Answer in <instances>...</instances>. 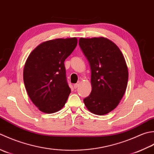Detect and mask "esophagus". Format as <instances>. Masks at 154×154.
<instances>
[{
    "mask_svg": "<svg viewBox=\"0 0 154 154\" xmlns=\"http://www.w3.org/2000/svg\"><path fill=\"white\" fill-rule=\"evenodd\" d=\"M80 86V82H78V83L74 84V88L75 89H76V88H78V86Z\"/></svg>",
    "mask_w": 154,
    "mask_h": 154,
    "instance_id": "34e87169",
    "label": "esophagus"
}]
</instances>
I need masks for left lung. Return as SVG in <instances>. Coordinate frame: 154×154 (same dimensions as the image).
<instances>
[{"label": "left lung", "instance_id": "1", "mask_svg": "<svg viewBox=\"0 0 154 154\" xmlns=\"http://www.w3.org/2000/svg\"><path fill=\"white\" fill-rule=\"evenodd\" d=\"M79 45L91 68L90 94L84 99L90 112L104 115L116 108L127 87L128 70L120 48L103 37L80 38Z\"/></svg>", "mask_w": 154, "mask_h": 154}]
</instances>
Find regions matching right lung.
<instances>
[{"label":"right lung","instance_id":"add662e5","mask_svg":"<svg viewBox=\"0 0 154 154\" xmlns=\"http://www.w3.org/2000/svg\"><path fill=\"white\" fill-rule=\"evenodd\" d=\"M77 42L76 38L44 42L26 60L23 71L24 86L31 101L42 112H58L67 101L71 90L64 62Z\"/></svg>","mask_w":154,"mask_h":154}]
</instances>
